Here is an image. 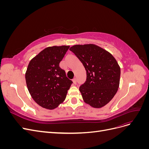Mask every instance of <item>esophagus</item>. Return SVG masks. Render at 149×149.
I'll use <instances>...</instances> for the list:
<instances>
[{"instance_id":"obj_1","label":"esophagus","mask_w":149,"mask_h":149,"mask_svg":"<svg viewBox=\"0 0 149 149\" xmlns=\"http://www.w3.org/2000/svg\"><path fill=\"white\" fill-rule=\"evenodd\" d=\"M72 81H73V82L74 84H76V78H73V80H72Z\"/></svg>"}]
</instances>
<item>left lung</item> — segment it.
<instances>
[{
    "instance_id": "obj_1",
    "label": "left lung",
    "mask_w": 149,
    "mask_h": 149,
    "mask_svg": "<svg viewBox=\"0 0 149 149\" xmlns=\"http://www.w3.org/2000/svg\"><path fill=\"white\" fill-rule=\"evenodd\" d=\"M70 50L82 63L86 80L79 87L83 101L94 108L109 103L118 91L120 68L115 58L94 44L75 45Z\"/></svg>"
}]
</instances>
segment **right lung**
<instances>
[{
    "instance_id": "obj_1",
    "label": "right lung",
    "mask_w": 149,
    "mask_h": 149,
    "mask_svg": "<svg viewBox=\"0 0 149 149\" xmlns=\"http://www.w3.org/2000/svg\"><path fill=\"white\" fill-rule=\"evenodd\" d=\"M70 46H53L45 48L31 59L25 73L29 91L39 106L55 109L65 100L73 83L59 66Z\"/></svg>"
}]
</instances>
